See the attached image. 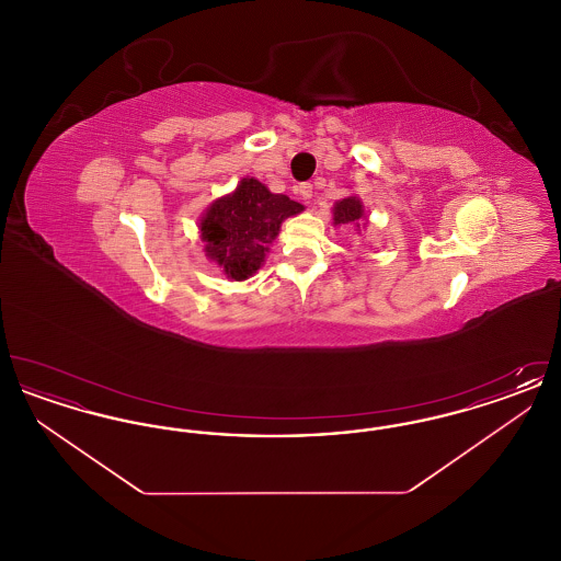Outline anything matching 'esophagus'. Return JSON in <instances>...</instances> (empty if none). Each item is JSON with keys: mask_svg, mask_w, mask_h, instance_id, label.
<instances>
[{"mask_svg": "<svg viewBox=\"0 0 561 561\" xmlns=\"http://www.w3.org/2000/svg\"><path fill=\"white\" fill-rule=\"evenodd\" d=\"M298 193H300L302 199H311V197H313V185H311V183H302V185L298 187Z\"/></svg>", "mask_w": 561, "mask_h": 561, "instance_id": "1", "label": "esophagus"}]
</instances>
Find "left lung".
Here are the masks:
<instances>
[{
  "instance_id": "obj_1",
  "label": "left lung",
  "mask_w": 561,
  "mask_h": 561,
  "mask_svg": "<svg viewBox=\"0 0 561 561\" xmlns=\"http://www.w3.org/2000/svg\"><path fill=\"white\" fill-rule=\"evenodd\" d=\"M362 218H366V214H364V204H362V199L359 197H355V195H348L345 199H339L336 204H334V208H332V225L336 227H348V225H355V227H359V220Z\"/></svg>"
}]
</instances>
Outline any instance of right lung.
I'll return each mask as SVG.
<instances>
[{
    "instance_id": "add662e5",
    "label": "right lung",
    "mask_w": 561,
    "mask_h": 561,
    "mask_svg": "<svg viewBox=\"0 0 561 561\" xmlns=\"http://www.w3.org/2000/svg\"><path fill=\"white\" fill-rule=\"evenodd\" d=\"M302 210L298 202L271 193L261 181L241 179L233 193L218 197L202 216L204 252L229 279H248L263 267L282 222Z\"/></svg>"
}]
</instances>
